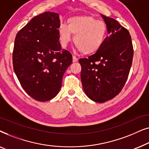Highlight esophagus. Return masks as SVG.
I'll return each mask as SVG.
<instances>
[{"label": "esophagus", "mask_w": 149, "mask_h": 149, "mask_svg": "<svg viewBox=\"0 0 149 149\" xmlns=\"http://www.w3.org/2000/svg\"><path fill=\"white\" fill-rule=\"evenodd\" d=\"M77 61H78V58H77L76 56H72V62H77Z\"/></svg>", "instance_id": "obj_1"}]
</instances>
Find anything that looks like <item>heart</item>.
Returning a JSON list of instances; mask_svg holds the SVG:
<instances>
[{"mask_svg":"<svg viewBox=\"0 0 149 149\" xmlns=\"http://www.w3.org/2000/svg\"><path fill=\"white\" fill-rule=\"evenodd\" d=\"M62 47L67 46L74 36V43L80 52L92 54L102 46L107 34V26L102 20L90 15L74 16L69 18L68 26L62 24L58 29Z\"/></svg>","mask_w":149,"mask_h":149,"instance_id":"obj_1","label":"heart"}]
</instances>
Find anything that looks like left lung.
I'll list each match as a JSON object with an SVG mask.
<instances>
[{"mask_svg":"<svg viewBox=\"0 0 149 149\" xmlns=\"http://www.w3.org/2000/svg\"><path fill=\"white\" fill-rule=\"evenodd\" d=\"M101 15L109 36L95 54L79 60L83 90L91 100L100 103L120 93L127 79L134 56L129 31L115 19Z\"/></svg>","mask_w":149,"mask_h":149,"instance_id":"obj_1","label":"left lung"}]
</instances>
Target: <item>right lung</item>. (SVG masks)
<instances>
[{"instance_id": "right-lung-1", "label": "right lung", "mask_w": 149, "mask_h": 149, "mask_svg": "<svg viewBox=\"0 0 149 149\" xmlns=\"http://www.w3.org/2000/svg\"><path fill=\"white\" fill-rule=\"evenodd\" d=\"M58 13L45 12L32 18L17 32L13 52V70L22 87L36 100L54 98L72 56L62 49Z\"/></svg>"}]
</instances>
